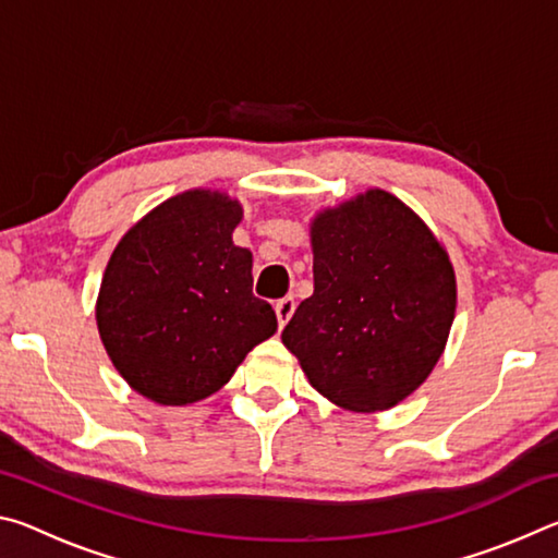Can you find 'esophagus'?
<instances>
[{
    "mask_svg": "<svg viewBox=\"0 0 558 558\" xmlns=\"http://www.w3.org/2000/svg\"><path fill=\"white\" fill-rule=\"evenodd\" d=\"M295 313V298H282L276 302V315H278V323L280 327L288 325V319Z\"/></svg>",
    "mask_w": 558,
    "mask_h": 558,
    "instance_id": "esophagus-1",
    "label": "esophagus"
}]
</instances>
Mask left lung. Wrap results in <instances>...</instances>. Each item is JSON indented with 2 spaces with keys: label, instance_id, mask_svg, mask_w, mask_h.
<instances>
[{
  "label": "left lung",
  "instance_id": "1",
  "mask_svg": "<svg viewBox=\"0 0 558 558\" xmlns=\"http://www.w3.org/2000/svg\"><path fill=\"white\" fill-rule=\"evenodd\" d=\"M310 243L315 292L282 329V344L339 409H391L446 349L458 302L446 245L384 189L317 211Z\"/></svg>",
  "mask_w": 558,
  "mask_h": 558
}]
</instances>
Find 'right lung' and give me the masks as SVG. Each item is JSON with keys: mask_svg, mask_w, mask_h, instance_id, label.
Masks as SVG:
<instances>
[{"mask_svg": "<svg viewBox=\"0 0 558 558\" xmlns=\"http://www.w3.org/2000/svg\"><path fill=\"white\" fill-rule=\"evenodd\" d=\"M243 206L189 189L122 235L102 272L96 323L112 366L145 399L189 405L229 384L278 319L253 295V253L233 243Z\"/></svg>", "mask_w": 558, "mask_h": 558, "instance_id": "right-lung-1", "label": "right lung"}]
</instances>
